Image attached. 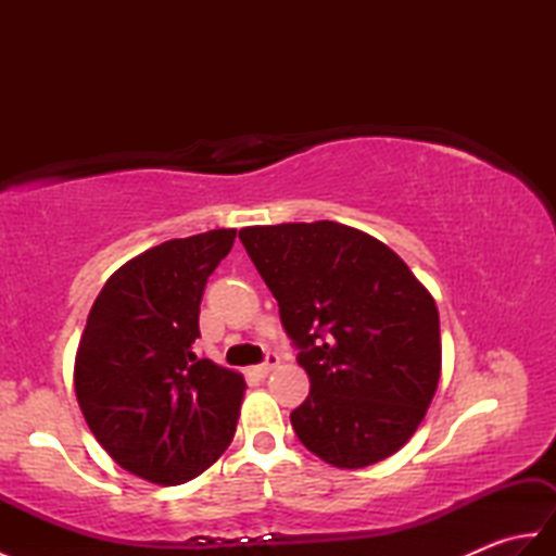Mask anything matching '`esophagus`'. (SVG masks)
Returning a JSON list of instances; mask_svg holds the SVG:
<instances>
[{
    "instance_id": "1",
    "label": "esophagus",
    "mask_w": 556,
    "mask_h": 556,
    "mask_svg": "<svg viewBox=\"0 0 556 556\" xmlns=\"http://www.w3.org/2000/svg\"><path fill=\"white\" fill-rule=\"evenodd\" d=\"M277 365H279V356H277V353H269L267 361H265L263 365H255V368H253L251 372H253L255 377H267L271 370L277 368Z\"/></svg>"
}]
</instances>
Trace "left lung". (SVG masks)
Listing matches in <instances>:
<instances>
[{
    "label": "left lung",
    "mask_w": 556,
    "mask_h": 556,
    "mask_svg": "<svg viewBox=\"0 0 556 556\" xmlns=\"http://www.w3.org/2000/svg\"><path fill=\"white\" fill-rule=\"evenodd\" d=\"M239 239L308 372L311 394L291 413L303 446L349 470L396 454L440 384L432 293L392 248L339 222L245 227Z\"/></svg>",
    "instance_id": "1"
}]
</instances>
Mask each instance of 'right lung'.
<instances>
[{
  "label": "right lung",
  "instance_id": "right-lung-1",
  "mask_svg": "<svg viewBox=\"0 0 556 556\" xmlns=\"http://www.w3.org/2000/svg\"><path fill=\"white\" fill-rule=\"evenodd\" d=\"M236 229L172 239L128 260L92 303L76 363V399L116 464L155 485L198 478L227 452L245 380L193 353L207 277Z\"/></svg>",
  "mask_w": 556,
  "mask_h": 556
}]
</instances>
